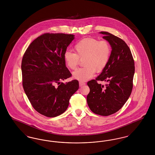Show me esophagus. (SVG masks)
Listing matches in <instances>:
<instances>
[{
    "label": "esophagus",
    "instance_id": "34e87169",
    "mask_svg": "<svg viewBox=\"0 0 155 155\" xmlns=\"http://www.w3.org/2000/svg\"><path fill=\"white\" fill-rule=\"evenodd\" d=\"M79 85H80V87H81V86H83V85H85V83L84 82H81V81H80V82H79Z\"/></svg>",
    "mask_w": 155,
    "mask_h": 155
}]
</instances>
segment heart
<instances>
[{
  "mask_svg": "<svg viewBox=\"0 0 155 155\" xmlns=\"http://www.w3.org/2000/svg\"><path fill=\"white\" fill-rule=\"evenodd\" d=\"M74 53L66 52L64 60L68 68L75 70L80 59H82L84 67L76 70L73 77L79 81H85L92 78L95 73L102 71L110 58L111 47L106 40L99 41L94 38H86L74 45Z\"/></svg>",
  "mask_w": 155,
  "mask_h": 155,
  "instance_id": "b5f03b06",
  "label": "heart"
}]
</instances>
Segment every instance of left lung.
I'll return each mask as SVG.
<instances>
[{
	"label": "left lung",
	"mask_w": 155,
	"mask_h": 155,
	"mask_svg": "<svg viewBox=\"0 0 155 155\" xmlns=\"http://www.w3.org/2000/svg\"><path fill=\"white\" fill-rule=\"evenodd\" d=\"M111 47L107 65L95 80L87 82L90 92L87 100L89 109L96 114L107 116L118 111L130 96L135 73L131 52L121 38L107 32H100ZM97 81H106L105 86Z\"/></svg>",
	"instance_id": "8db88e82"
}]
</instances>
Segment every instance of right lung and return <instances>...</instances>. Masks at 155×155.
<instances>
[{
    "instance_id": "obj_1",
    "label": "right lung",
    "mask_w": 155,
    "mask_h": 155,
    "mask_svg": "<svg viewBox=\"0 0 155 155\" xmlns=\"http://www.w3.org/2000/svg\"><path fill=\"white\" fill-rule=\"evenodd\" d=\"M74 39L73 34L45 33L30 45L22 57L23 88L34 109L46 117L63 113L79 88L76 80L60 82L71 77L64 54Z\"/></svg>"
}]
</instances>
